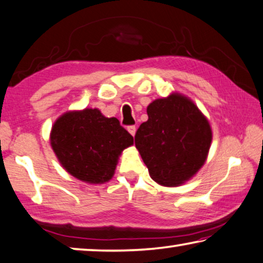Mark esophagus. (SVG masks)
<instances>
[{"label": "esophagus", "instance_id": "obj_1", "mask_svg": "<svg viewBox=\"0 0 263 263\" xmlns=\"http://www.w3.org/2000/svg\"><path fill=\"white\" fill-rule=\"evenodd\" d=\"M127 129H128V132L130 133V134H132L133 136L135 135V132H136V127H135V126H128Z\"/></svg>", "mask_w": 263, "mask_h": 263}]
</instances>
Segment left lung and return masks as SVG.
I'll return each instance as SVG.
<instances>
[{"mask_svg": "<svg viewBox=\"0 0 263 263\" xmlns=\"http://www.w3.org/2000/svg\"><path fill=\"white\" fill-rule=\"evenodd\" d=\"M148 120L135 134L149 175L172 187L195 175L207 159L212 129L191 100L179 94L159 99L147 108Z\"/></svg>", "mask_w": 263, "mask_h": 263, "instance_id": "left-lung-1", "label": "left lung"}]
</instances>
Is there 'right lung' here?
<instances>
[{
    "instance_id": "obj_1",
    "label": "right lung",
    "mask_w": 263,
    "mask_h": 263,
    "mask_svg": "<svg viewBox=\"0 0 263 263\" xmlns=\"http://www.w3.org/2000/svg\"><path fill=\"white\" fill-rule=\"evenodd\" d=\"M52 151L63 168L89 183L107 182L114 175L119 155L134 139L116 118H104L99 109L66 112L54 123Z\"/></svg>"
}]
</instances>
